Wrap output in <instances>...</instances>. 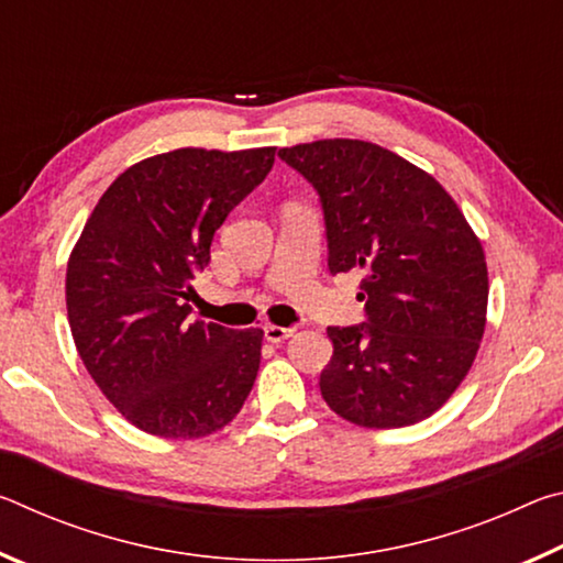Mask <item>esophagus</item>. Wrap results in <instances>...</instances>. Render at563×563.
I'll return each instance as SVG.
<instances>
[{"instance_id": "1", "label": "esophagus", "mask_w": 563, "mask_h": 563, "mask_svg": "<svg viewBox=\"0 0 563 563\" xmlns=\"http://www.w3.org/2000/svg\"><path fill=\"white\" fill-rule=\"evenodd\" d=\"M292 328H280V325H265L263 328V335H265V340L268 342H283V340H288V338H292Z\"/></svg>"}]
</instances>
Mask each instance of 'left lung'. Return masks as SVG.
I'll list each match as a JSON object with an SVG mask.
<instances>
[{
  "label": "left lung",
  "mask_w": 563,
  "mask_h": 563,
  "mask_svg": "<svg viewBox=\"0 0 563 563\" xmlns=\"http://www.w3.org/2000/svg\"><path fill=\"white\" fill-rule=\"evenodd\" d=\"M278 156L320 198L330 273L365 275V322L328 328L322 399L369 430L430 417L470 373L484 335L479 238L430 174L383 146L328 139Z\"/></svg>",
  "instance_id": "obj_1"
}]
</instances>
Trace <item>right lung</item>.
Returning <instances> with one entry per match:
<instances>
[{
  "instance_id": "1",
  "label": "right lung",
  "mask_w": 563,
  "mask_h": 563,
  "mask_svg": "<svg viewBox=\"0 0 563 563\" xmlns=\"http://www.w3.org/2000/svg\"><path fill=\"white\" fill-rule=\"evenodd\" d=\"M275 148H178L113 180L66 268L79 357L139 430L196 440L241 412L261 367L263 330L186 322L190 280L213 233L263 184Z\"/></svg>"
}]
</instances>
